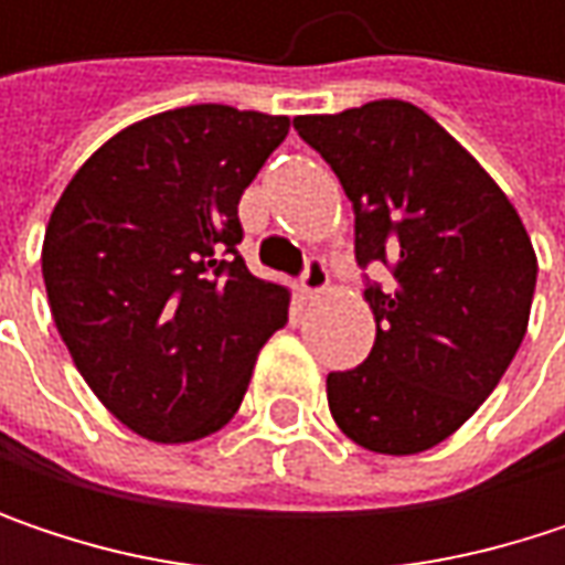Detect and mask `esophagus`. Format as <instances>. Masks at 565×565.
Listing matches in <instances>:
<instances>
[{
  "label": "esophagus",
  "instance_id": "34e87169",
  "mask_svg": "<svg viewBox=\"0 0 565 565\" xmlns=\"http://www.w3.org/2000/svg\"><path fill=\"white\" fill-rule=\"evenodd\" d=\"M327 284H330L327 262H323V258H307L303 275H300V290H303L307 297H317V294H323V290H327Z\"/></svg>",
  "mask_w": 565,
  "mask_h": 565
}]
</instances>
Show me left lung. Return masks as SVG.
<instances>
[{
	"mask_svg": "<svg viewBox=\"0 0 565 565\" xmlns=\"http://www.w3.org/2000/svg\"><path fill=\"white\" fill-rule=\"evenodd\" d=\"M294 130L337 172L356 215V265L376 317L370 356L327 376L347 438L418 455L458 431L494 393L526 333L536 255L481 163L425 110L370 100L297 117Z\"/></svg>",
	"mask_w": 565,
	"mask_h": 565,
	"instance_id": "8db88e82",
	"label": "left lung"
}]
</instances>
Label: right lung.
<instances>
[{
	"mask_svg": "<svg viewBox=\"0 0 565 565\" xmlns=\"http://www.w3.org/2000/svg\"><path fill=\"white\" fill-rule=\"evenodd\" d=\"M287 117L192 104L110 137L61 192L42 248L57 333L94 395L150 441H195L242 405L290 290L238 255V199Z\"/></svg>",
	"mask_w": 565,
	"mask_h": 565,
	"instance_id": "right-lung-1",
	"label": "right lung"
}]
</instances>
